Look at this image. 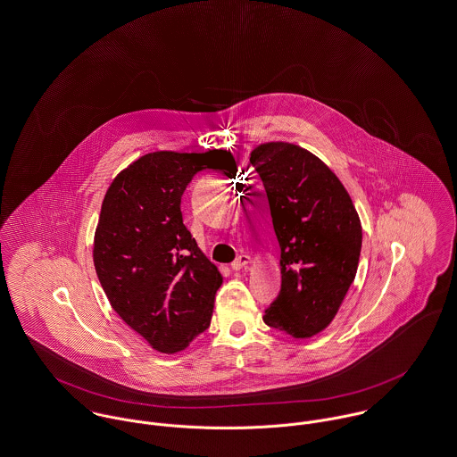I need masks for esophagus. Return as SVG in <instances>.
Wrapping results in <instances>:
<instances>
[{"instance_id":"obj_1","label":"esophagus","mask_w":457,"mask_h":457,"mask_svg":"<svg viewBox=\"0 0 457 457\" xmlns=\"http://www.w3.org/2000/svg\"><path fill=\"white\" fill-rule=\"evenodd\" d=\"M251 262H253V257H251L249 253H242V255H240L237 261H233V262H231V268H233L235 271H240V270H247Z\"/></svg>"}]
</instances>
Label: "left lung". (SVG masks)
Returning a JSON list of instances; mask_svg holds the SVG:
<instances>
[{"label":"left lung","instance_id":"1","mask_svg":"<svg viewBox=\"0 0 457 457\" xmlns=\"http://www.w3.org/2000/svg\"><path fill=\"white\" fill-rule=\"evenodd\" d=\"M251 162L280 245L282 289L262 320L306 340L333 322L354 282L361 220L340 179L303 147L266 142L253 147Z\"/></svg>","mask_w":457,"mask_h":457}]
</instances>
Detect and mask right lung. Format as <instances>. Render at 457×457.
Here are the masks:
<instances>
[{"mask_svg":"<svg viewBox=\"0 0 457 457\" xmlns=\"http://www.w3.org/2000/svg\"><path fill=\"white\" fill-rule=\"evenodd\" d=\"M202 170L237 173L233 154L157 151L117 173L103 198L93 259L117 315L154 351L175 354L210 326L219 268L184 224L180 200Z\"/></svg>","mask_w":457,"mask_h":457,"instance_id":"right-lung-1","label":"right lung"}]
</instances>
